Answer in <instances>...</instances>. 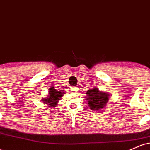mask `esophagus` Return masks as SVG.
<instances>
[{
    "mask_svg": "<svg viewBox=\"0 0 150 150\" xmlns=\"http://www.w3.org/2000/svg\"><path fill=\"white\" fill-rule=\"evenodd\" d=\"M70 90H71V92L73 93H77V91H78L76 87H72L71 89H70Z\"/></svg>",
    "mask_w": 150,
    "mask_h": 150,
    "instance_id": "esophagus-1",
    "label": "esophagus"
}]
</instances>
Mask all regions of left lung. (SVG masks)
Instances as JSON below:
<instances>
[{
    "label": "left lung",
    "instance_id": "left-lung-1",
    "mask_svg": "<svg viewBox=\"0 0 150 150\" xmlns=\"http://www.w3.org/2000/svg\"><path fill=\"white\" fill-rule=\"evenodd\" d=\"M86 97L89 108L93 111H97L105 107L107 104L110 96L108 93L99 92L97 87L89 89L87 92Z\"/></svg>",
    "mask_w": 150,
    "mask_h": 150
}]
</instances>
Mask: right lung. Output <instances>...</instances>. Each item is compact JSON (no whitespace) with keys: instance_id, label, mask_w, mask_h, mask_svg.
<instances>
[{"instance_id":"right-lung-1","label":"right lung","mask_w":150,"mask_h":150,"mask_svg":"<svg viewBox=\"0 0 150 150\" xmlns=\"http://www.w3.org/2000/svg\"><path fill=\"white\" fill-rule=\"evenodd\" d=\"M64 91H58L54 87H50L49 89V95H48V97H44V99H42V102L49 105V106L55 107L61 99L62 96L64 95Z\"/></svg>"}]
</instances>
